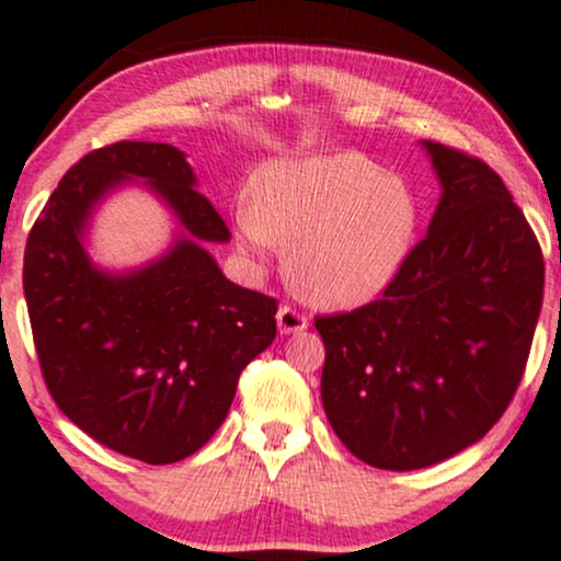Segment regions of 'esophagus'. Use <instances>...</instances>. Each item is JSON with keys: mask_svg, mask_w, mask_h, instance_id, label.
I'll return each mask as SVG.
<instances>
[{"mask_svg": "<svg viewBox=\"0 0 561 561\" xmlns=\"http://www.w3.org/2000/svg\"><path fill=\"white\" fill-rule=\"evenodd\" d=\"M276 327H279L282 334H295L308 330V319L302 317L300 311H295V308L282 306L279 311H276Z\"/></svg>", "mask_w": 561, "mask_h": 561, "instance_id": "esophagus-1", "label": "esophagus"}]
</instances>
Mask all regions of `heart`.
Listing matches in <instances>:
<instances>
[{"mask_svg": "<svg viewBox=\"0 0 561 561\" xmlns=\"http://www.w3.org/2000/svg\"><path fill=\"white\" fill-rule=\"evenodd\" d=\"M234 227L253 259L289 248L287 274L308 300L356 308L401 274L420 231V199L362 152L287 158L259 171Z\"/></svg>", "mask_w": 561, "mask_h": 561, "instance_id": "heart-1", "label": "heart"}]
</instances>
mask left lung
Segmentation results:
<instances>
[{"label": "left lung", "instance_id": "obj_1", "mask_svg": "<svg viewBox=\"0 0 561 561\" xmlns=\"http://www.w3.org/2000/svg\"><path fill=\"white\" fill-rule=\"evenodd\" d=\"M440 199L382 298L319 317L321 401L356 459L409 472L478 443L514 398L543 302V255L491 165L437 141Z\"/></svg>", "mask_w": 561, "mask_h": 561}]
</instances>
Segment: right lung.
Returning a JSON list of instances; mask_svg holds the SVG:
<instances>
[{
    "label": "right lung",
    "mask_w": 561,
    "mask_h": 561,
    "mask_svg": "<svg viewBox=\"0 0 561 561\" xmlns=\"http://www.w3.org/2000/svg\"><path fill=\"white\" fill-rule=\"evenodd\" d=\"M137 181L180 231L156 262L107 273L88 255V224L102 198ZM195 186L176 147L115 141L62 176L25 244V302L55 403L96 443L145 465L203 448L242 369L276 337V300L229 282L208 253L231 234Z\"/></svg>",
    "instance_id": "add662e5"
}]
</instances>
